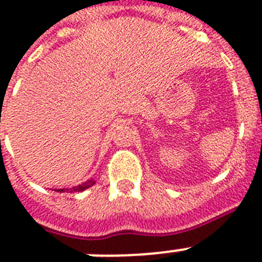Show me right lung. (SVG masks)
<instances>
[{
    "label": "right lung",
    "instance_id": "right-lung-1",
    "mask_svg": "<svg viewBox=\"0 0 262 262\" xmlns=\"http://www.w3.org/2000/svg\"><path fill=\"white\" fill-rule=\"evenodd\" d=\"M95 182L93 179L87 180V182L82 183V184H79V186L76 187H72V188H60V190H57L59 192H64V191H67V192H82V191L87 190V188H90L91 186H94Z\"/></svg>",
    "mask_w": 262,
    "mask_h": 262
}]
</instances>
